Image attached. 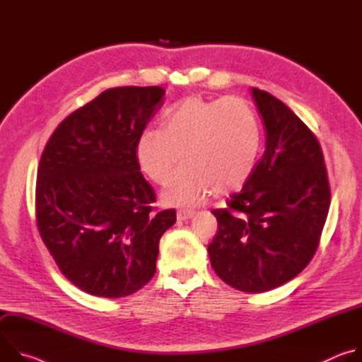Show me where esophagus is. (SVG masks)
Masks as SVG:
<instances>
[{"instance_id":"obj_1","label":"esophagus","mask_w":362,"mask_h":362,"mask_svg":"<svg viewBox=\"0 0 362 362\" xmlns=\"http://www.w3.org/2000/svg\"><path fill=\"white\" fill-rule=\"evenodd\" d=\"M194 211H187V209H180L177 211V219L179 221H187L190 218H193Z\"/></svg>"}]
</instances>
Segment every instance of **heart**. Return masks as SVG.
<instances>
[{"instance_id":"1","label":"heart","mask_w":362,"mask_h":362,"mask_svg":"<svg viewBox=\"0 0 362 362\" xmlns=\"http://www.w3.org/2000/svg\"><path fill=\"white\" fill-rule=\"evenodd\" d=\"M259 151V123L239 97H186L165 112L162 129H144L136 143L141 172L158 185L169 180L179 159L185 162L162 193L166 204L176 206L197 204L214 190L239 189Z\"/></svg>"}]
</instances>
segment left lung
<instances>
[{"label":"left lung","instance_id":"left-lung-1","mask_svg":"<svg viewBox=\"0 0 362 362\" xmlns=\"http://www.w3.org/2000/svg\"><path fill=\"white\" fill-rule=\"evenodd\" d=\"M267 132L262 159L225 209L212 214L208 246L216 275L250 293L278 288L311 262L328 216L331 190L317 136L281 100L252 88Z\"/></svg>","mask_w":362,"mask_h":362}]
</instances>
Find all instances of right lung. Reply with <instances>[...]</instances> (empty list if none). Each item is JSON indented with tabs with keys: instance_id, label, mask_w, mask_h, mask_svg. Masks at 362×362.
Masks as SVG:
<instances>
[{
	"instance_id": "add662e5",
	"label": "right lung",
	"mask_w": 362,
	"mask_h": 362,
	"mask_svg": "<svg viewBox=\"0 0 362 362\" xmlns=\"http://www.w3.org/2000/svg\"><path fill=\"white\" fill-rule=\"evenodd\" d=\"M165 88L115 87L67 116L48 139L35 186L40 236L81 291L122 298L156 272L159 240L176 211L154 212L136 143L163 106Z\"/></svg>"
}]
</instances>
